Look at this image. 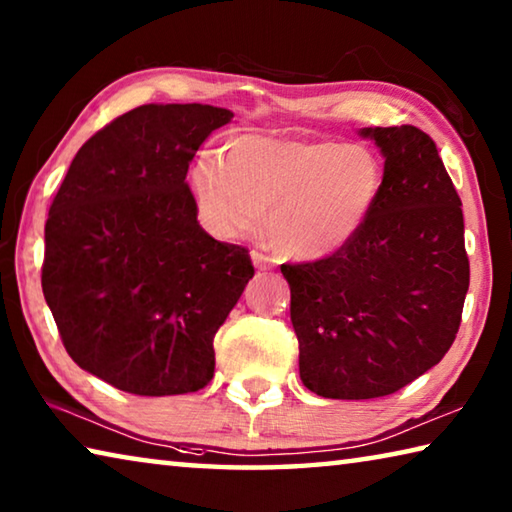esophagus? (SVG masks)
<instances>
[{
	"mask_svg": "<svg viewBox=\"0 0 512 512\" xmlns=\"http://www.w3.org/2000/svg\"><path fill=\"white\" fill-rule=\"evenodd\" d=\"M250 259H253V264H255V268H259V271H266V268H273V259L268 257V255H264V253H259V250H253V253H250Z\"/></svg>",
	"mask_w": 512,
	"mask_h": 512,
	"instance_id": "esophagus-1",
	"label": "esophagus"
}]
</instances>
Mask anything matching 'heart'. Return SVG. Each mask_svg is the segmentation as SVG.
<instances>
[{"label": "heart", "mask_w": 512, "mask_h": 512, "mask_svg": "<svg viewBox=\"0 0 512 512\" xmlns=\"http://www.w3.org/2000/svg\"><path fill=\"white\" fill-rule=\"evenodd\" d=\"M384 173L366 146L241 135L225 158L203 153L192 189L203 221L216 235L237 239L262 228L282 253L323 259L366 228Z\"/></svg>", "instance_id": "heart-1"}]
</instances>
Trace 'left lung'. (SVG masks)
I'll return each instance as SVG.
<instances>
[{"instance_id": "left-lung-1", "label": "left lung", "mask_w": 512, "mask_h": 512, "mask_svg": "<svg viewBox=\"0 0 512 512\" xmlns=\"http://www.w3.org/2000/svg\"><path fill=\"white\" fill-rule=\"evenodd\" d=\"M359 135L384 158L366 228L339 253L282 266L300 379L329 400L391 395L436 366L470 287L461 198L431 137L415 126Z\"/></svg>"}]
</instances>
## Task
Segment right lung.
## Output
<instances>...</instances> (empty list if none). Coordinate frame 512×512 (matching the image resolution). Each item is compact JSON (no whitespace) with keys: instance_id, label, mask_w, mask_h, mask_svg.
Instances as JSON below:
<instances>
[{"instance_id":"obj_1","label":"right lung","mask_w":512,"mask_h":512,"mask_svg":"<svg viewBox=\"0 0 512 512\" xmlns=\"http://www.w3.org/2000/svg\"><path fill=\"white\" fill-rule=\"evenodd\" d=\"M203 103H146L92 135L45 225L42 293L65 350L119 391H201L214 334L253 277L248 250L207 235L187 169L232 121Z\"/></svg>"}]
</instances>
